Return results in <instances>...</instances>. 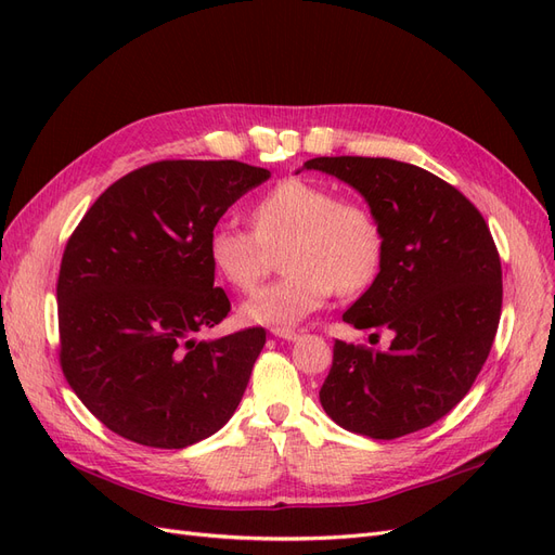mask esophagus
<instances>
[{
  "label": "esophagus",
  "instance_id": "34e87169",
  "mask_svg": "<svg viewBox=\"0 0 555 555\" xmlns=\"http://www.w3.org/2000/svg\"><path fill=\"white\" fill-rule=\"evenodd\" d=\"M271 333L275 335V338H282V340H298V331H294V328H282V326H275V328H271Z\"/></svg>",
  "mask_w": 555,
  "mask_h": 555
}]
</instances>
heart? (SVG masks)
Returning a JSON list of instances; mask_svg holds the SVG:
<instances>
[{"mask_svg": "<svg viewBox=\"0 0 555 555\" xmlns=\"http://www.w3.org/2000/svg\"><path fill=\"white\" fill-rule=\"evenodd\" d=\"M255 229L222 220L208 233V259L231 287L251 292L263 278L271 251L281 249L284 275L241 306L249 324L304 322L335 294H357L382 266L384 236L377 217L333 190L287 178L251 208Z\"/></svg>", "mask_w": 555, "mask_h": 555, "instance_id": "1", "label": "heart"}]
</instances>
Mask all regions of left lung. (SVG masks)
Here are the masks:
<instances>
[{"label":"left lung","mask_w":555,"mask_h":555,"mask_svg":"<svg viewBox=\"0 0 555 555\" xmlns=\"http://www.w3.org/2000/svg\"><path fill=\"white\" fill-rule=\"evenodd\" d=\"M304 169L349 184L377 217L379 273L343 322L391 331L384 351L335 343L322 408L375 440L422 430L459 405L491 351L502 308L491 231L456 188L414 164L314 157Z\"/></svg>","instance_id":"obj_1"}]
</instances>
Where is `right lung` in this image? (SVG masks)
I'll list each match as a JSON object with an SVG mask.
<instances>
[{"label": "right lung", "mask_w": 555, "mask_h": 555, "mask_svg": "<svg viewBox=\"0 0 555 555\" xmlns=\"http://www.w3.org/2000/svg\"><path fill=\"white\" fill-rule=\"evenodd\" d=\"M271 171L243 162H157L113 182L66 243L57 312L62 371L122 438L182 449L236 412L263 328L198 340L229 312L208 233Z\"/></svg>", "instance_id": "1"}]
</instances>
